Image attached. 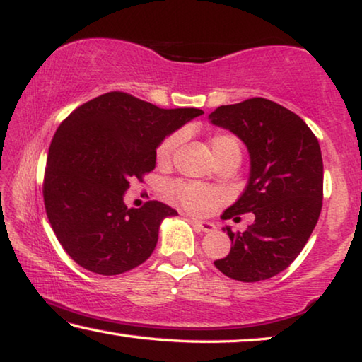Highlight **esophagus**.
I'll list each match as a JSON object with an SVG mask.
<instances>
[{"instance_id": "esophagus-1", "label": "esophagus", "mask_w": 362, "mask_h": 362, "mask_svg": "<svg viewBox=\"0 0 362 362\" xmlns=\"http://www.w3.org/2000/svg\"><path fill=\"white\" fill-rule=\"evenodd\" d=\"M191 221L194 225H196L200 231L204 233H210V231H215V225L212 221H207V220H199V218H191Z\"/></svg>"}]
</instances>
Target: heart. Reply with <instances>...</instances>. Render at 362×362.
I'll list each match as a JSON object with an SVG mask.
<instances>
[{
  "mask_svg": "<svg viewBox=\"0 0 362 362\" xmlns=\"http://www.w3.org/2000/svg\"><path fill=\"white\" fill-rule=\"evenodd\" d=\"M181 142V132H173V134L166 136L155 152V158L160 166H166L171 162L176 147ZM209 146L212 148V153L215 160L226 155H235L239 158L241 155V146H239L238 139L226 132H216L209 139ZM175 199L180 202L182 207L192 214H205L210 210L216 202V194L214 189L200 186V185H186V182H180L171 187Z\"/></svg>",
  "mask_w": 362,
  "mask_h": 362,
  "instance_id": "obj_1",
  "label": "heart"
}]
</instances>
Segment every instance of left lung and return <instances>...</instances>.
Masks as SVG:
<instances>
[{
    "label": "left lung",
    "mask_w": 362,
    "mask_h": 362,
    "mask_svg": "<svg viewBox=\"0 0 362 362\" xmlns=\"http://www.w3.org/2000/svg\"><path fill=\"white\" fill-rule=\"evenodd\" d=\"M209 119L241 139L251 158L247 186L221 218L255 216L243 233L223 228L231 251L214 264L233 280H267L298 257L319 220L324 197L319 141L296 113L260 97L221 105Z\"/></svg>",
    "instance_id": "obj_1"
}]
</instances>
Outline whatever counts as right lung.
I'll return each mask as SVG.
<instances>
[{"label":"right lung","mask_w":362,"mask_h":362,"mask_svg":"<svg viewBox=\"0 0 362 362\" xmlns=\"http://www.w3.org/2000/svg\"><path fill=\"white\" fill-rule=\"evenodd\" d=\"M199 108L165 110L124 92L90 100L59 124L48 150L43 200L69 257L98 275H119L150 257L166 216L158 200L127 209L129 181L155 168L160 142Z\"/></svg>","instance_id":"obj_1"}]
</instances>
